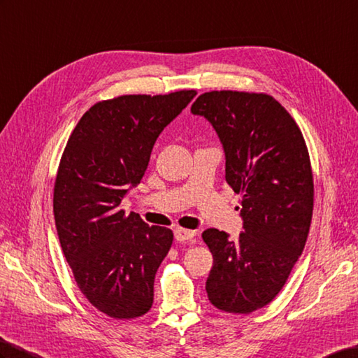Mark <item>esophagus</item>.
Returning a JSON list of instances; mask_svg holds the SVG:
<instances>
[{"mask_svg": "<svg viewBox=\"0 0 358 358\" xmlns=\"http://www.w3.org/2000/svg\"><path fill=\"white\" fill-rule=\"evenodd\" d=\"M196 232L194 231H189V229H184V228H176L174 229V238L178 241H189L194 238Z\"/></svg>", "mask_w": 358, "mask_h": 358, "instance_id": "obj_1", "label": "esophagus"}]
</instances>
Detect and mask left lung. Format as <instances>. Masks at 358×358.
Returning a JSON list of instances; mask_svg holds the SVG:
<instances>
[{"label": "left lung", "mask_w": 358, "mask_h": 358, "mask_svg": "<svg viewBox=\"0 0 358 358\" xmlns=\"http://www.w3.org/2000/svg\"><path fill=\"white\" fill-rule=\"evenodd\" d=\"M191 113L214 127L226 182L241 194L238 240L214 228L202 234L214 258L208 298L249 315L281 292L307 241L315 196L307 145L290 113L266 94L205 92Z\"/></svg>", "instance_id": "8db88e82"}]
</instances>
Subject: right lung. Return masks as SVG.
I'll use <instances>...</instances> for the list:
<instances>
[{
	"label": "right lung",
	"mask_w": 358,
	"mask_h": 358,
	"mask_svg": "<svg viewBox=\"0 0 358 358\" xmlns=\"http://www.w3.org/2000/svg\"><path fill=\"white\" fill-rule=\"evenodd\" d=\"M196 91L123 95L100 101L69 136L55 184L53 211L60 248L78 289L115 319L145 315L155 275L173 232L121 209L141 182L156 138L194 99Z\"/></svg>",
	"instance_id": "add662e5"
}]
</instances>
